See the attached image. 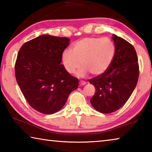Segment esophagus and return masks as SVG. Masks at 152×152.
Returning <instances> with one entry per match:
<instances>
[{
	"mask_svg": "<svg viewBox=\"0 0 152 152\" xmlns=\"http://www.w3.org/2000/svg\"><path fill=\"white\" fill-rule=\"evenodd\" d=\"M86 84V82L85 81H83V80H80L79 82L80 86H84V85H85Z\"/></svg>",
	"mask_w": 152,
	"mask_h": 152,
	"instance_id": "esophagus-1",
	"label": "esophagus"
}]
</instances>
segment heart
<instances>
[{
  "instance_id": "b5f03b06",
  "label": "heart",
  "mask_w": 152,
  "mask_h": 152,
  "mask_svg": "<svg viewBox=\"0 0 152 152\" xmlns=\"http://www.w3.org/2000/svg\"><path fill=\"white\" fill-rule=\"evenodd\" d=\"M115 53L116 46L109 38L85 37L74 43L72 51L64 50L61 61L65 70L70 74L76 72L81 64L80 76L88 72L92 75H100L109 69Z\"/></svg>"
}]
</instances>
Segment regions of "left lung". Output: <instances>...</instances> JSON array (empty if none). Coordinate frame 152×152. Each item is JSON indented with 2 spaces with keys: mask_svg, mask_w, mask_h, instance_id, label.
<instances>
[{
  "mask_svg": "<svg viewBox=\"0 0 152 152\" xmlns=\"http://www.w3.org/2000/svg\"><path fill=\"white\" fill-rule=\"evenodd\" d=\"M116 53L111 65L103 74L90 79L96 92L91 99L95 109L110 113L121 109L137 85L140 69L136 51L131 43L113 34Z\"/></svg>",
  "mask_w": 152,
  "mask_h": 152,
  "instance_id": "left-lung-1",
  "label": "left lung"
}]
</instances>
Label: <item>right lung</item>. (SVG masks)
I'll return each instance as SVG.
<instances>
[{"label":"right lung","mask_w":152,"mask_h":152,"mask_svg":"<svg viewBox=\"0 0 152 152\" xmlns=\"http://www.w3.org/2000/svg\"><path fill=\"white\" fill-rule=\"evenodd\" d=\"M69 42L67 37L43 35L25 43L17 54L15 72L18 85L30 106L43 114L60 110L78 87V79L61 64Z\"/></svg>","instance_id":"obj_1"}]
</instances>
